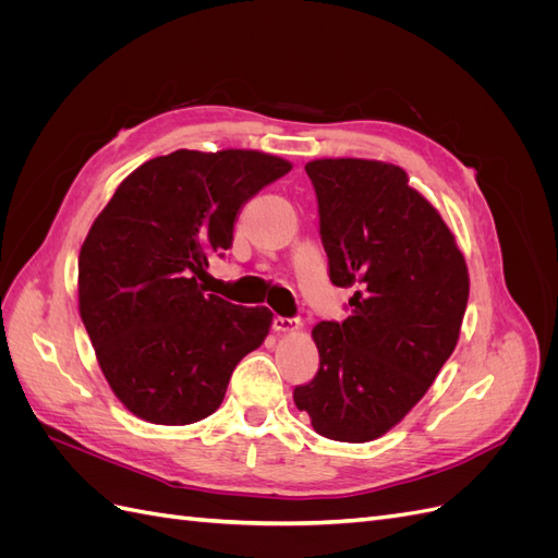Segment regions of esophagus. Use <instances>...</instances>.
<instances>
[{
    "mask_svg": "<svg viewBox=\"0 0 558 558\" xmlns=\"http://www.w3.org/2000/svg\"><path fill=\"white\" fill-rule=\"evenodd\" d=\"M302 326V320L298 316H275L272 320V328L277 332H293Z\"/></svg>",
    "mask_w": 558,
    "mask_h": 558,
    "instance_id": "obj_1",
    "label": "esophagus"
}]
</instances>
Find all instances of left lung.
<instances>
[{"label":"left lung","instance_id":"1","mask_svg":"<svg viewBox=\"0 0 558 558\" xmlns=\"http://www.w3.org/2000/svg\"><path fill=\"white\" fill-rule=\"evenodd\" d=\"M318 205L328 277L356 289L344 320L312 337L318 373L293 400L318 435L377 440L426 396L459 342L468 267L426 197L388 162L326 158L305 165Z\"/></svg>","mask_w":558,"mask_h":558}]
</instances>
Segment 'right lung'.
<instances>
[{"label":"right lung","mask_w":558,"mask_h":558,"mask_svg":"<svg viewBox=\"0 0 558 558\" xmlns=\"http://www.w3.org/2000/svg\"><path fill=\"white\" fill-rule=\"evenodd\" d=\"M291 172L260 150L179 148L137 167L78 253V312L116 398L150 424L185 426L223 402L272 312L205 295L246 202Z\"/></svg>","instance_id":"obj_1"}]
</instances>
